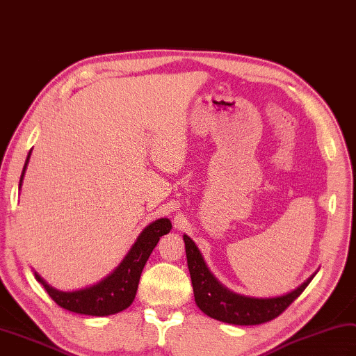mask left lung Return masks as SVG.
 I'll return each mask as SVG.
<instances>
[{"mask_svg": "<svg viewBox=\"0 0 356 356\" xmlns=\"http://www.w3.org/2000/svg\"><path fill=\"white\" fill-rule=\"evenodd\" d=\"M188 269L193 281L197 307L209 317L232 325H260L278 317L302 293L316 272L302 284L286 295L273 298H254L234 293L215 278L195 242L184 234Z\"/></svg>", "mask_w": 356, "mask_h": 356, "instance_id": "obj_1", "label": "left lung"}]
</instances>
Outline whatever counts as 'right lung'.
Segmentation results:
<instances>
[{
	"label": "right lung",
	"mask_w": 356,
	"mask_h": 356,
	"mask_svg": "<svg viewBox=\"0 0 356 356\" xmlns=\"http://www.w3.org/2000/svg\"><path fill=\"white\" fill-rule=\"evenodd\" d=\"M31 150L25 159L19 180V191L22 188L26 167H29ZM171 227L172 225L168 218H159V220L149 224L136 238L132 248L126 254L120 265L108 277L90 287L74 291H63L49 286L38 272H34V277L48 291V295L61 308L69 309V312L99 317L120 313L134 302L145 261L149 260L152 251L156 247L162 236L170 233Z\"/></svg>",
	"instance_id": "add662e5"
}]
</instances>
